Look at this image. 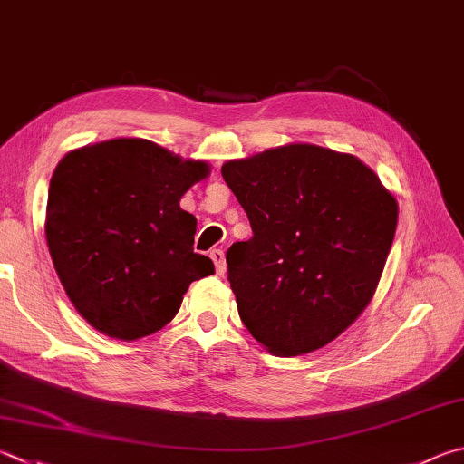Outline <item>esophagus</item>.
Here are the masks:
<instances>
[{
    "instance_id": "1",
    "label": "esophagus",
    "mask_w": 464,
    "mask_h": 464,
    "mask_svg": "<svg viewBox=\"0 0 464 464\" xmlns=\"http://www.w3.org/2000/svg\"><path fill=\"white\" fill-rule=\"evenodd\" d=\"M210 259L215 261L217 274H218V276H225V272H227V261H225L223 249H213V251H210Z\"/></svg>"
}]
</instances>
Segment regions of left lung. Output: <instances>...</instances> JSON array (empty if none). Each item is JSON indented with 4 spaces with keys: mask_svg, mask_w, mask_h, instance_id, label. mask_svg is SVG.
I'll use <instances>...</instances> for the list:
<instances>
[{
    "mask_svg": "<svg viewBox=\"0 0 464 464\" xmlns=\"http://www.w3.org/2000/svg\"><path fill=\"white\" fill-rule=\"evenodd\" d=\"M221 174L254 231L227 251L243 324L280 357L334 341L373 298L398 200L359 158L314 144L229 160Z\"/></svg>",
    "mask_w": 464,
    "mask_h": 464,
    "instance_id": "8db88e82",
    "label": "left lung"
}]
</instances>
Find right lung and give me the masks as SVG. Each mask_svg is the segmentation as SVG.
Masks as SVG:
<instances>
[{"label":"right lung","instance_id":"add662e5","mask_svg":"<svg viewBox=\"0 0 464 464\" xmlns=\"http://www.w3.org/2000/svg\"><path fill=\"white\" fill-rule=\"evenodd\" d=\"M205 160H184L141 138L82 146L50 179L46 243L66 296L111 339L154 334L179 313L188 285L215 274L195 254V215L180 208Z\"/></svg>","mask_w":464,"mask_h":464}]
</instances>
